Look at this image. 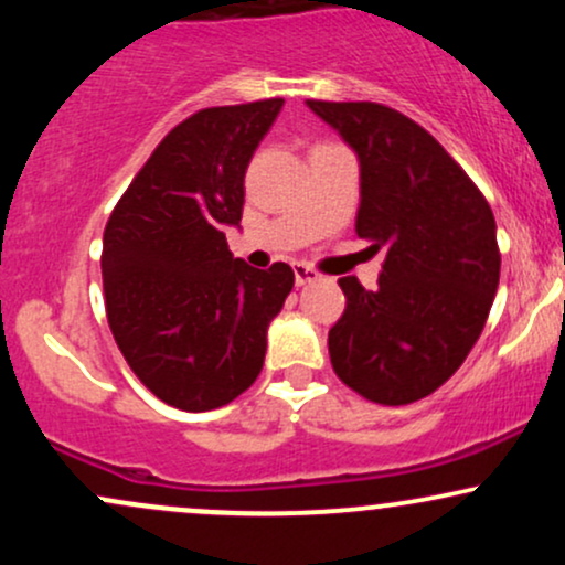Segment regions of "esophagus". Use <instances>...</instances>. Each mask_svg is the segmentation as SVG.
I'll list each match as a JSON object with an SVG mask.
<instances>
[{"mask_svg": "<svg viewBox=\"0 0 565 565\" xmlns=\"http://www.w3.org/2000/svg\"><path fill=\"white\" fill-rule=\"evenodd\" d=\"M319 274H316L313 268H310V265H305V263H297L295 265V284L297 287H308V284H313V281H319Z\"/></svg>", "mask_w": 565, "mask_h": 565, "instance_id": "esophagus-1", "label": "esophagus"}]
</instances>
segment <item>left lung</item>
I'll use <instances>...</instances> for the list:
<instances>
[{
  "label": "left lung",
  "mask_w": 565,
  "mask_h": 565,
  "mask_svg": "<svg viewBox=\"0 0 565 565\" xmlns=\"http://www.w3.org/2000/svg\"><path fill=\"white\" fill-rule=\"evenodd\" d=\"M305 103L359 159L355 233L387 249L374 291L340 278L348 305L329 329V359L374 404H412L438 391L483 332L499 287L494 212L404 114L380 103Z\"/></svg>",
  "instance_id": "left-lung-1"
}]
</instances>
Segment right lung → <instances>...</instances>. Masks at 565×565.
Segmentation results:
<instances>
[{"label":"right lung","mask_w":565,"mask_h":565,"mask_svg":"<svg viewBox=\"0 0 565 565\" xmlns=\"http://www.w3.org/2000/svg\"><path fill=\"white\" fill-rule=\"evenodd\" d=\"M284 100L204 108L159 142L103 233L116 345L157 398L183 412L231 404L260 374L268 327L295 287L287 263L233 257L244 174Z\"/></svg>","instance_id":"1"}]
</instances>
